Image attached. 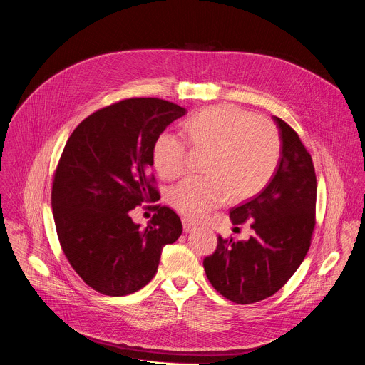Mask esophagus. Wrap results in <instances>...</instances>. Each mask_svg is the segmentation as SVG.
<instances>
[{
	"label": "esophagus",
	"instance_id": "esophagus-1",
	"mask_svg": "<svg viewBox=\"0 0 365 365\" xmlns=\"http://www.w3.org/2000/svg\"><path fill=\"white\" fill-rule=\"evenodd\" d=\"M182 222H183V230H185V232H190V231H193V230L197 227V224H196L195 221H192L190 218H187V217H183V218H182Z\"/></svg>",
	"mask_w": 365,
	"mask_h": 365
}]
</instances>
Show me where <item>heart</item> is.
<instances>
[{"label":"heart","instance_id":"1","mask_svg":"<svg viewBox=\"0 0 365 365\" xmlns=\"http://www.w3.org/2000/svg\"><path fill=\"white\" fill-rule=\"evenodd\" d=\"M185 134L193 148L207 153L206 176L187 178L169 192V202L186 217L200 218L228 197L245 200L273 179L282 159V137L276 124L228 103L203 108L190 115ZM153 165L166 180L187 170V144L172 133L153 143Z\"/></svg>","mask_w":365,"mask_h":365}]
</instances>
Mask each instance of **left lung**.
Masks as SVG:
<instances>
[{
	"instance_id": "1",
	"label": "left lung",
	"mask_w": 365,
	"mask_h": 365,
	"mask_svg": "<svg viewBox=\"0 0 365 365\" xmlns=\"http://www.w3.org/2000/svg\"><path fill=\"white\" fill-rule=\"evenodd\" d=\"M282 159L267 187L230 211L234 225L251 222L247 241L218 237L203 259L207 280L225 299L248 304L273 296L304 259L317 224V175L297 133L282 118Z\"/></svg>"
}]
</instances>
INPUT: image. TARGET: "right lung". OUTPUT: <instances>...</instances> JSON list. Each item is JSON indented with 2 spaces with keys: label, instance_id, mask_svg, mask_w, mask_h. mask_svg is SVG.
I'll return each instance as SVG.
<instances>
[{
  "label": "right lung",
  "instance_id": "add662e5",
  "mask_svg": "<svg viewBox=\"0 0 365 365\" xmlns=\"http://www.w3.org/2000/svg\"><path fill=\"white\" fill-rule=\"evenodd\" d=\"M185 114L160 98H127L86 117L66 141L51 183L56 232L72 269L98 293L144 287L163 247L182 234L168 206L147 205L154 215L144 228L131 211L160 199L150 172L153 143Z\"/></svg>",
  "mask_w": 365,
  "mask_h": 365
}]
</instances>
